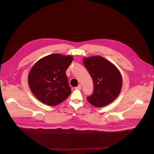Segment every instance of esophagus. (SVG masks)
<instances>
[{
	"instance_id": "obj_1",
	"label": "esophagus",
	"mask_w": 154,
	"mask_h": 154,
	"mask_svg": "<svg viewBox=\"0 0 154 154\" xmlns=\"http://www.w3.org/2000/svg\"><path fill=\"white\" fill-rule=\"evenodd\" d=\"M75 89H78V90H81V85H78L77 87H75Z\"/></svg>"
}]
</instances>
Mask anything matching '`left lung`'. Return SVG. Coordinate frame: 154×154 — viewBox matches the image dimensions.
<instances>
[{"instance_id": "1", "label": "left lung", "mask_w": 154, "mask_h": 154, "mask_svg": "<svg viewBox=\"0 0 154 154\" xmlns=\"http://www.w3.org/2000/svg\"><path fill=\"white\" fill-rule=\"evenodd\" d=\"M83 61L94 85L93 93L87 97V100L96 107H103L112 103L122 89V78L119 69L99 55L83 58Z\"/></svg>"}]
</instances>
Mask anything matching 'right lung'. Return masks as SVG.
I'll use <instances>...</instances> for the list:
<instances>
[{"instance_id": "obj_1", "label": "right lung", "mask_w": 154, "mask_h": 154, "mask_svg": "<svg viewBox=\"0 0 154 154\" xmlns=\"http://www.w3.org/2000/svg\"><path fill=\"white\" fill-rule=\"evenodd\" d=\"M73 58L54 54L40 59L32 67L28 81L37 99L50 106L61 103L69 96L71 87L65 71Z\"/></svg>"}]
</instances>
